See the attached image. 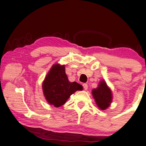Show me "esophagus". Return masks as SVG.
Listing matches in <instances>:
<instances>
[{"label":"esophagus","mask_w":146,"mask_h":146,"mask_svg":"<svg viewBox=\"0 0 146 146\" xmlns=\"http://www.w3.org/2000/svg\"><path fill=\"white\" fill-rule=\"evenodd\" d=\"M83 88H84V89L85 90H88V84H83Z\"/></svg>","instance_id":"esophagus-1"}]
</instances>
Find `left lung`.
<instances>
[{"label": "left lung", "instance_id": "left-lung-1", "mask_svg": "<svg viewBox=\"0 0 146 146\" xmlns=\"http://www.w3.org/2000/svg\"><path fill=\"white\" fill-rule=\"evenodd\" d=\"M92 94L97 105L101 109L105 110L109 107L112 101V94L105 81L100 82L98 87L93 90Z\"/></svg>", "mask_w": 146, "mask_h": 146}]
</instances>
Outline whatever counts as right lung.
<instances>
[{
  "label": "right lung",
  "instance_id": "right-lung-1",
  "mask_svg": "<svg viewBox=\"0 0 146 146\" xmlns=\"http://www.w3.org/2000/svg\"><path fill=\"white\" fill-rule=\"evenodd\" d=\"M82 86L77 82H70L65 73L64 66L54 64L43 83V90L47 101L50 105L58 107L66 103L70 96Z\"/></svg>",
  "mask_w": 146,
  "mask_h": 146
}]
</instances>
